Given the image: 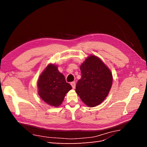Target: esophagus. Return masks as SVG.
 <instances>
[{
	"mask_svg": "<svg viewBox=\"0 0 147 147\" xmlns=\"http://www.w3.org/2000/svg\"><path fill=\"white\" fill-rule=\"evenodd\" d=\"M70 84H71V86H72V87L73 89H75V82H71V83H70Z\"/></svg>",
	"mask_w": 147,
	"mask_h": 147,
	"instance_id": "esophagus-1",
	"label": "esophagus"
}]
</instances>
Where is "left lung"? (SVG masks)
I'll use <instances>...</instances> for the list:
<instances>
[{
	"label": "left lung",
	"mask_w": 147,
	"mask_h": 147,
	"mask_svg": "<svg viewBox=\"0 0 147 147\" xmlns=\"http://www.w3.org/2000/svg\"><path fill=\"white\" fill-rule=\"evenodd\" d=\"M80 69L82 78L75 91L84 104L94 107L108 96L112 85V74L99 57L92 55L86 57Z\"/></svg>",
	"instance_id": "left-lung-1"
}]
</instances>
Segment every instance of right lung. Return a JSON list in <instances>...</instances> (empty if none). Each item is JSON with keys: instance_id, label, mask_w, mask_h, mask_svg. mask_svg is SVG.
Returning a JSON list of instances; mask_svg holds the SVG:
<instances>
[{"instance_id": "1", "label": "right lung", "mask_w": 147, "mask_h": 147, "mask_svg": "<svg viewBox=\"0 0 147 147\" xmlns=\"http://www.w3.org/2000/svg\"><path fill=\"white\" fill-rule=\"evenodd\" d=\"M37 88L38 96L42 100L55 107L62 104L67 93L72 89L57 69V66L51 63L40 75Z\"/></svg>"}]
</instances>
